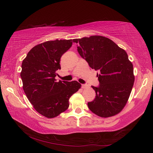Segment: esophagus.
Instances as JSON below:
<instances>
[{"mask_svg": "<svg viewBox=\"0 0 153 153\" xmlns=\"http://www.w3.org/2000/svg\"><path fill=\"white\" fill-rule=\"evenodd\" d=\"M82 87L83 89H85V88H86V87H87V85H86V84H82Z\"/></svg>", "mask_w": 153, "mask_h": 153, "instance_id": "obj_1", "label": "esophagus"}]
</instances>
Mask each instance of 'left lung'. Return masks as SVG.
Returning a JSON list of instances; mask_svg holds the SVG:
<instances>
[{
	"label": "left lung",
	"instance_id": "left-lung-1",
	"mask_svg": "<svg viewBox=\"0 0 153 153\" xmlns=\"http://www.w3.org/2000/svg\"><path fill=\"white\" fill-rule=\"evenodd\" d=\"M77 51L97 75L99 87L92 86L96 97L88 102L91 111L102 118L118 114L128 102L134 85L135 76L131 62L125 50L110 39L93 35L76 39Z\"/></svg>",
	"mask_w": 153,
	"mask_h": 153
}]
</instances>
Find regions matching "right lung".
<instances>
[{"label": "right lung", "mask_w": 153, "mask_h": 153, "mask_svg": "<svg viewBox=\"0 0 153 153\" xmlns=\"http://www.w3.org/2000/svg\"><path fill=\"white\" fill-rule=\"evenodd\" d=\"M74 40L48 41L33 47L22 64L23 89L29 101L40 114L53 118L68 109L69 99L82 85L76 81H59L55 77L61 69L60 58Z\"/></svg>", "instance_id": "obj_1"}]
</instances>
